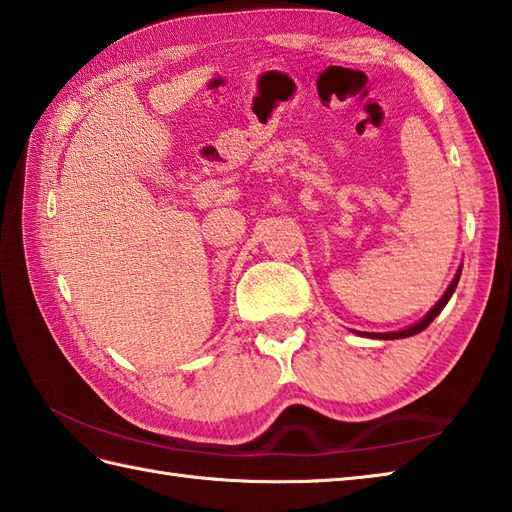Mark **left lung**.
Returning <instances> with one entry per match:
<instances>
[{
    "instance_id": "8db88e82",
    "label": "left lung",
    "mask_w": 512,
    "mask_h": 512,
    "mask_svg": "<svg viewBox=\"0 0 512 512\" xmlns=\"http://www.w3.org/2000/svg\"><path fill=\"white\" fill-rule=\"evenodd\" d=\"M458 281H460V275H455V279H453V284L447 288V292H444V297L436 303V306L431 308V312L427 314V317H424L422 321H418L416 325H411V328H407V330H400V332H387V334H365V336H376V339H405V336H413V334H418V332H422L424 328H429V323L438 317V314L442 312V308L447 306V301L451 299V295L455 292V286H458Z\"/></svg>"
}]
</instances>
